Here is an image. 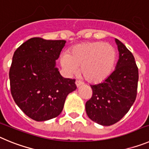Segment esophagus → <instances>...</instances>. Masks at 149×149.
I'll return each mask as SVG.
<instances>
[{
	"mask_svg": "<svg viewBox=\"0 0 149 149\" xmlns=\"http://www.w3.org/2000/svg\"><path fill=\"white\" fill-rule=\"evenodd\" d=\"M75 84H76V86H77V87H79V86H81V85H82V82H81V81H75Z\"/></svg>",
	"mask_w": 149,
	"mask_h": 149,
	"instance_id": "1",
	"label": "esophagus"
}]
</instances>
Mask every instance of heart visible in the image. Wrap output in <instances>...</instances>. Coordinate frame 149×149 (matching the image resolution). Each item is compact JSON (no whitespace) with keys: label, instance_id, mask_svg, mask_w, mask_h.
<instances>
[{"label":"heart","instance_id":"b5f03b06","mask_svg":"<svg viewBox=\"0 0 149 149\" xmlns=\"http://www.w3.org/2000/svg\"><path fill=\"white\" fill-rule=\"evenodd\" d=\"M60 65L68 75L74 74L81 68L86 81L98 84L108 78L117 62V53L111 45L102 42H89L76 45L68 54L60 56Z\"/></svg>","mask_w":149,"mask_h":149}]
</instances>
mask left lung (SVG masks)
<instances>
[{
	"label": "left lung",
	"instance_id": "obj_1",
	"mask_svg": "<svg viewBox=\"0 0 149 149\" xmlns=\"http://www.w3.org/2000/svg\"><path fill=\"white\" fill-rule=\"evenodd\" d=\"M119 58L116 69L101 84L91 85L92 98L86 101V112L91 120L104 126L119 122L129 111L137 93L139 79L134 55L116 39Z\"/></svg>",
	"mask_w": 149,
	"mask_h": 149
}]
</instances>
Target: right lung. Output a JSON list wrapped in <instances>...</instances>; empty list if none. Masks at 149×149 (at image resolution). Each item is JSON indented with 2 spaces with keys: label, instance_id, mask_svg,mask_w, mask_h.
Returning <instances> with one entry per match:
<instances>
[{
  "label": "right lung",
  "instance_id": "1",
  "mask_svg": "<svg viewBox=\"0 0 149 149\" xmlns=\"http://www.w3.org/2000/svg\"><path fill=\"white\" fill-rule=\"evenodd\" d=\"M65 44V40L31 38L13 54L9 73L12 96L33 120L58 116L67 95L77 89L75 80L63 77L55 67Z\"/></svg>",
  "mask_w": 149,
  "mask_h": 149
}]
</instances>
